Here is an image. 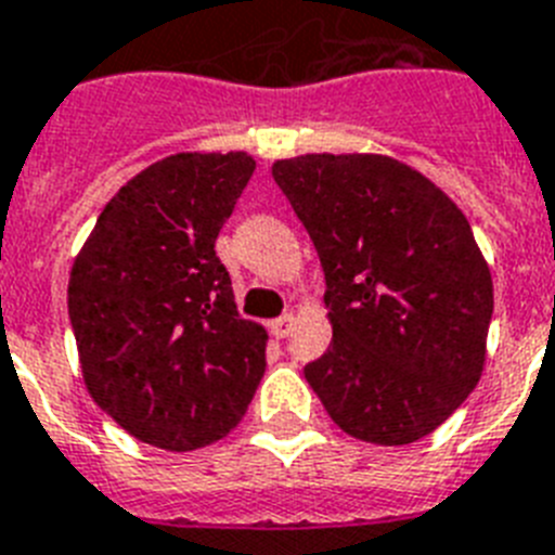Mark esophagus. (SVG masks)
Segmentation results:
<instances>
[{
	"label": "esophagus",
	"mask_w": 555,
	"mask_h": 555,
	"mask_svg": "<svg viewBox=\"0 0 555 555\" xmlns=\"http://www.w3.org/2000/svg\"><path fill=\"white\" fill-rule=\"evenodd\" d=\"M292 326H295V318H292V314H281V318L272 320V334L283 340V337L292 334Z\"/></svg>",
	"instance_id": "34e87169"
}]
</instances>
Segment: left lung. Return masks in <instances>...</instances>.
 Returning a JSON list of instances; mask_svg holds the SVG:
<instances>
[{
	"label": "left lung",
	"mask_w": 555,
	"mask_h": 555,
	"mask_svg": "<svg viewBox=\"0 0 555 555\" xmlns=\"http://www.w3.org/2000/svg\"><path fill=\"white\" fill-rule=\"evenodd\" d=\"M326 274L332 346L304 374L334 423L374 446L431 434L479 383L493 283L468 218L386 155L272 167Z\"/></svg>",
	"instance_id": "left-lung-1"
}]
</instances>
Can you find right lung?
Wrapping results in <instances>:
<instances>
[{"label": "right lung", "instance_id": "obj_1", "mask_svg": "<svg viewBox=\"0 0 555 555\" xmlns=\"http://www.w3.org/2000/svg\"><path fill=\"white\" fill-rule=\"evenodd\" d=\"M246 153H178L109 198L67 286L87 391L164 451L227 437L267 369V332L237 314L215 255L249 184Z\"/></svg>", "mask_w": 555, "mask_h": 555}]
</instances>
